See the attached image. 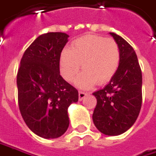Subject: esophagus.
<instances>
[{"instance_id": "34e87169", "label": "esophagus", "mask_w": 156, "mask_h": 156, "mask_svg": "<svg viewBox=\"0 0 156 156\" xmlns=\"http://www.w3.org/2000/svg\"><path fill=\"white\" fill-rule=\"evenodd\" d=\"M86 95H87V93L85 92V91H79L78 92V98H79V100H83L85 98Z\"/></svg>"}]
</instances>
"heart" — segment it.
I'll return each instance as SVG.
<instances>
[{
	"label": "heart",
	"instance_id": "1",
	"mask_svg": "<svg viewBox=\"0 0 156 156\" xmlns=\"http://www.w3.org/2000/svg\"><path fill=\"white\" fill-rule=\"evenodd\" d=\"M120 64V50L112 38L87 35L65 49L59 59L60 71L66 81L71 82L78 75L80 65L84 71L76 79L77 86L91 88L96 83L104 85L112 79Z\"/></svg>",
	"mask_w": 156,
	"mask_h": 156
}]
</instances>
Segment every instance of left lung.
Here are the masks:
<instances>
[{
  "instance_id": "1",
  "label": "left lung",
  "mask_w": 156,
  "mask_h": 156,
  "mask_svg": "<svg viewBox=\"0 0 156 156\" xmlns=\"http://www.w3.org/2000/svg\"><path fill=\"white\" fill-rule=\"evenodd\" d=\"M120 50V64L108 85L92 94L97 98L92 119L98 131L119 135L138 118L142 102V75L138 58L125 39L110 33Z\"/></svg>"
}]
</instances>
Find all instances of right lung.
Returning <instances> with one entry per match:
<instances>
[{
  "label": "right lung",
  "mask_w": 156,
  "mask_h": 156,
  "mask_svg": "<svg viewBox=\"0 0 156 156\" xmlns=\"http://www.w3.org/2000/svg\"><path fill=\"white\" fill-rule=\"evenodd\" d=\"M69 36L50 32L25 51L17 72L18 105L26 125L37 135L54 139L69 126L68 107L78 91L60 76V55Z\"/></svg>",
  "instance_id": "1"
}]
</instances>
